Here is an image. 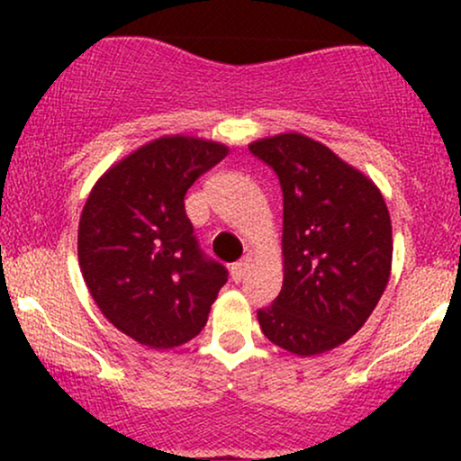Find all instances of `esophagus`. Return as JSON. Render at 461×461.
<instances>
[{"label":"esophagus","mask_w":461,"mask_h":461,"mask_svg":"<svg viewBox=\"0 0 461 461\" xmlns=\"http://www.w3.org/2000/svg\"><path fill=\"white\" fill-rule=\"evenodd\" d=\"M249 264H251V258H242L240 262L231 264L230 273H231V279H234L236 284H240L242 279H245V275H247V271H249Z\"/></svg>","instance_id":"34e87169"}]
</instances>
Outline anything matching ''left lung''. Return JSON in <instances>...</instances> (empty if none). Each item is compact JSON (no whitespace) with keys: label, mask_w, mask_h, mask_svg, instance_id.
I'll return each mask as SVG.
<instances>
[{"label":"left lung","mask_w":461,"mask_h":461,"mask_svg":"<svg viewBox=\"0 0 461 461\" xmlns=\"http://www.w3.org/2000/svg\"><path fill=\"white\" fill-rule=\"evenodd\" d=\"M249 151L284 193V285L258 322L294 356L331 351L359 331L388 285V205L373 179L297 131L253 140Z\"/></svg>","instance_id":"obj_1"}]
</instances>
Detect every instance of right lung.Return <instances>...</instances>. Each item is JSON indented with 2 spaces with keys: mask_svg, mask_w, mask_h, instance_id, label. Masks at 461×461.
Masks as SVG:
<instances>
[{
  "mask_svg": "<svg viewBox=\"0 0 461 461\" xmlns=\"http://www.w3.org/2000/svg\"><path fill=\"white\" fill-rule=\"evenodd\" d=\"M230 153L194 136H160L97 179L77 230L79 271L102 314L131 340L173 348L208 322L227 282L201 253L184 197Z\"/></svg>",
  "mask_w": 461,
  "mask_h": 461,
  "instance_id": "add662e5",
  "label": "right lung"
}]
</instances>
